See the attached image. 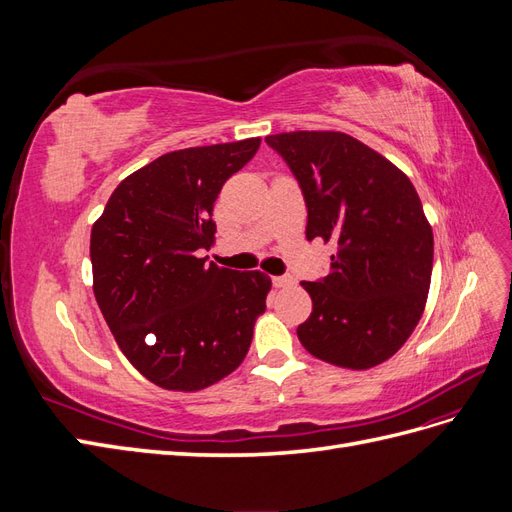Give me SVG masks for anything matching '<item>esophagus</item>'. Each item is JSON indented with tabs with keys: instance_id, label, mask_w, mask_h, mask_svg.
I'll use <instances>...</instances> for the list:
<instances>
[{
	"instance_id": "1",
	"label": "esophagus",
	"mask_w": 512,
	"mask_h": 512,
	"mask_svg": "<svg viewBox=\"0 0 512 512\" xmlns=\"http://www.w3.org/2000/svg\"><path fill=\"white\" fill-rule=\"evenodd\" d=\"M292 284V277L290 275H280V277H273V286L275 288H286Z\"/></svg>"
}]
</instances>
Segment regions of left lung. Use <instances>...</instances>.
I'll list each match as a JSON object with an SVG mask.
<instances>
[{"mask_svg": "<svg viewBox=\"0 0 512 512\" xmlns=\"http://www.w3.org/2000/svg\"><path fill=\"white\" fill-rule=\"evenodd\" d=\"M267 143L301 185L307 241L337 245L329 275L301 282L312 314L299 342L337 367L384 363L416 329L431 284L433 232L412 181L344 132H284Z\"/></svg>", "mask_w": 512, "mask_h": 512, "instance_id": "8db88e82", "label": "left lung"}]
</instances>
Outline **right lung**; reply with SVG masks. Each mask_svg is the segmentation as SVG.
<instances>
[{"mask_svg": "<svg viewBox=\"0 0 512 512\" xmlns=\"http://www.w3.org/2000/svg\"><path fill=\"white\" fill-rule=\"evenodd\" d=\"M260 138L170 151L123 179L91 228L100 312L126 359L166 391L235 371L267 309L271 277L207 262L213 203Z\"/></svg>", "mask_w": 512, "mask_h": 512, "instance_id": "obj_1", "label": "right lung"}]
</instances>
